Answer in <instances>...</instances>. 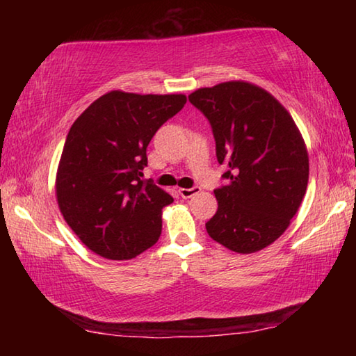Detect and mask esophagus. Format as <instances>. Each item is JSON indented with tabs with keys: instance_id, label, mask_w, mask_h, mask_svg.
Wrapping results in <instances>:
<instances>
[{
	"instance_id": "obj_1",
	"label": "esophagus",
	"mask_w": 356,
	"mask_h": 356,
	"mask_svg": "<svg viewBox=\"0 0 356 356\" xmlns=\"http://www.w3.org/2000/svg\"><path fill=\"white\" fill-rule=\"evenodd\" d=\"M200 193V188L197 186H193V188H179V195L184 197V200H188V197L195 196Z\"/></svg>"
}]
</instances>
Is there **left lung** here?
<instances>
[{
    "label": "left lung",
    "mask_w": 356,
    "mask_h": 356,
    "mask_svg": "<svg viewBox=\"0 0 356 356\" xmlns=\"http://www.w3.org/2000/svg\"><path fill=\"white\" fill-rule=\"evenodd\" d=\"M188 99L212 125L216 159L227 184L216 188L218 210L209 236L227 250L251 254L284 234L309 179V156L289 111L248 81L201 88Z\"/></svg>",
    "instance_id": "8db88e82"
}]
</instances>
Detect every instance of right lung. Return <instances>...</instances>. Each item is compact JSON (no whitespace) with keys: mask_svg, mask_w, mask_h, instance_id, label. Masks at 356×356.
<instances>
[{"mask_svg":"<svg viewBox=\"0 0 356 356\" xmlns=\"http://www.w3.org/2000/svg\"><path fill=\"white\" fill-rule=\"evenodd\" d=\"M186 104L184 94L110 91L72 124L56 172V201L95 254L127 261L156 243L161 209L174 200L143 179L155 131Z\"/></svg>","mask_w":356,"mask_h":356,"instance_id":"add662e5","label":"right lung"}]
</instances>
